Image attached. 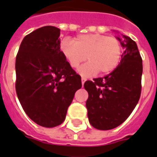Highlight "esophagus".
Here are the masks:
<instances>
[{"mask_svg":"<svg viewBox=\"0 0 157 157\" xmlns=\"http://www.w3.org/2000/svg\"><path fill=\"white\" fill-rule=\"evenodd\" d=\"M86 81V77H81V83H82V86H83L84 83H85V81Z\"/></svg>","mask_w":157,"mask_h":157,"instance_id":"34e87169","label":"esophagus"}]
</instances>
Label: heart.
Wrapping results in <instances>:
<instances>
[{
  "instance_id": "obj_1",
  "label": "heart",
  "mask_w": 157,
  "mask_h": 157,
  "mask_svg": "<svg viewBox=\"0 0 157 157\" xmlns=\"http://www.w3.org/2000/svg\"><path fill=\"white\" fill-rule=\"evenodd\" d=\"M60 50L71 68L78 67L87 58L89 62L78 70L83 76H94L98 71L101 74L112 72L122 55V45L118 38L98 33L79 35L73 40L64 38Z\"/></svg>"
}]
</instances>
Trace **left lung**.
I'll list each match as a JSON object with an SVG mask.
<instances>
[{"mask_svg":"<svg viewBox=\"0 0 157 157\" xmlns=\"http://www.w3.org/2000/svg\"><path fill=\"white\" fill-rule=\"evenodd\" d=\"M123 37L121 43L124 51L116 69L84 84L89 94L86 101L89 121L100 130L114 129L122 124L141 95L143 60L135 41L125 36Z\"/></svg>","mask_w":157,"mask_h":157,"instance_id":"8db88e82","label":"left lung"}]
</instances>
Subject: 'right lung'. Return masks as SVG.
<instances>
[{"label":"right lung","mask_w":157,"mask_h":157,"mask_svg":"<svg viewBox=\"0 0 157 157\" xmlns=\"http://www.w3.org/2000/svg\"><path fill=\"white\" fill-rule=\"evenodd\" d=\"M60 29L45 26L23 38L16 56L15 90L28 117L52 128L66 117L80 75L69 66L60 50Z\"/></svg>","instance_id":"right-lung-1"}]
</instances>
